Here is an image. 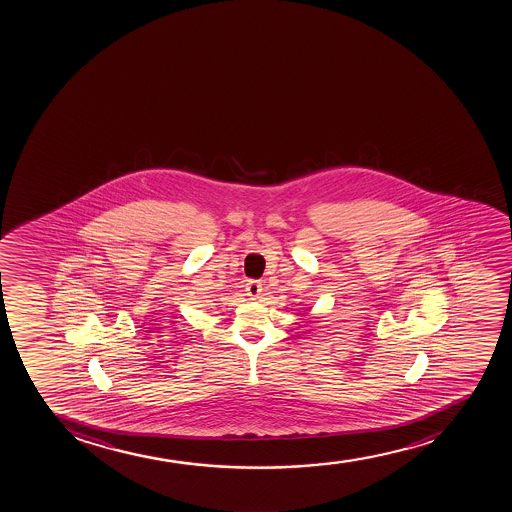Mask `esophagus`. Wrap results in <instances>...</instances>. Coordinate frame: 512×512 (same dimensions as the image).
<instances>
[{
    "label": "esophagus",
    "instance_id": "34e87169",
    "mask_svg": "<svg viewBox=\"0 0 512 512\" xmlns=\"http://www.w3.org/2000/svg\"><path fill=\"white\" fill-rule=\"evenodd\" d=\"M245 291L250 299H259L262 294V282L260 281H247L245 284Z\"/></svg>",
    "mask_w": 512,
    "mask_h": 512
}]
</instances>
